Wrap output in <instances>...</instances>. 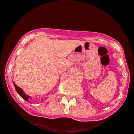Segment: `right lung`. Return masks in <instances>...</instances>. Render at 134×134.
I'll list each match as a JSON object with an SVG mask.
<instances>
[{
  "instance_id": "1",
  "label": "right lung",
  "mask_w": 134,
  "mask_h": 134,
  "mask_svg": "<svg viewBox=\"0 0 134 134\" xmlns=\"http://www.w3.org/2000/svg\"><path fill=\"white\" fill-rule=\"evenodd\" d=\"M13 83H14V87H15V89H16V91L17 92V93H18L19 94V96H21L22 98L24 99L25 101L29 102V101H28V99L29 98L30 96L26 95V94H25V93L24 92V91L22 90V89H21V88H20V87H19L18 86H17L16 85V84H15V83H14V82H13Z\"/></svg>"
}]
</instances>
